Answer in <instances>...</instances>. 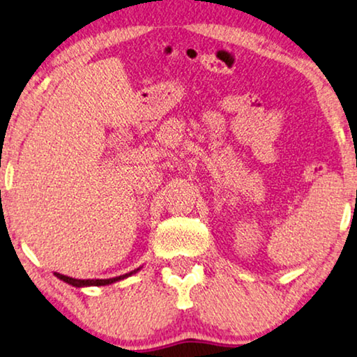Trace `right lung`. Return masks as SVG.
<instances>
[{"mask_svg":"<svg viewBox=\"0 0 357 357\" xmlns=\"http://www.w3.org/2000/svg\"><path fill=\"white\" fill-rule=\"evenodd\" d=\"M140 269L142 268H137L134 271H130V273H127L123 275H117V278H112V279H75V278H70V275H65V274H60V273H54V274L60 279V281L70 284V286H73V287H89V286H109V284L122 281V279H126L132 274L139 273Z\"/></svg>","mask_w":357,"mask_h":357,"instance_id":"obj_1","label":"right lung"}]
</instances>
